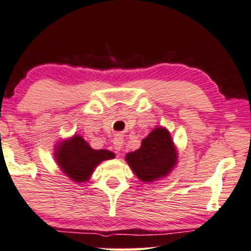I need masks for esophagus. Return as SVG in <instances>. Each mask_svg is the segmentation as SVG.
Instances as JSON below:
<instances>
[{"instance_id":"esophagus-1","label":"esophagus","mask_w":251,"mask_h":251,"mask_svg":"<svg viewBox=\"0 0 251 251\" xmlns=\"http://www.w3.org/2000/svg\"><path fill=\"white\" fill-rule=\"evenodd\" d=\"M112 142H114L115 149L117 150V151H119V150L122 149L123 143H124V139H123V136L121 135V134H117V135L115 136V139H114V141H112Z\"/></svg>"}]
</instances>
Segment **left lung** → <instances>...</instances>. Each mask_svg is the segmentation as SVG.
I'll list each match as a JSON object with an SVG mask.
<instances>
[{
  "instance_id": "8db88e82",
  "label": "left lung",
  "mask_w": 251,
  "mask_h": 251,
  "mask_svg": "<svg viewBox=\"0 0 251 251\" xmlns=\"http://www.w3.org/2000/svg\"><path fill=\"white\" fill-rule=\"evenodd\" d=\"M126 161L143 182L168 174L176 162L175 148L168 130L162 127L154 128L142 141L140 149L127 153Z\"/></svg>"
}]
</instances>
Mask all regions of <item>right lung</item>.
Wrapping results in <instances>:
<instances>
[{"mask_svg":"<svg viewBox=\"0 0 251 251\" xmlns=\"http://www.w3.org/2000/svg\"><path fill=\"white\" fill-rule=\"evenodd\" d=\"M56 161L62 172L75 182H85L102 160L112 159L115 154L108 150H94L85 140L75 135L56 150Z\"/></svg>","mask_w":251,"mask_h":251,"instance_id":"obj_1","label":"right lung"}]
</instances>
